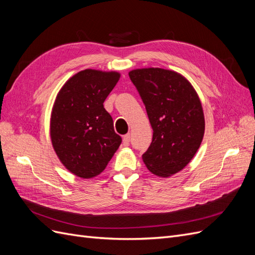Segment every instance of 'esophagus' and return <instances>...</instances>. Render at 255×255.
<instances>
[{
    "instance_id": "34e87169",
    "label": "esophagus",
    "mask_w": 255,
    "mask_h": 255,
    "mask_svg": "<svg viewBox=\"0 0 255 255\" xmlns=\"http://www.w3.org/2000/svg\"><path fill=\"white\" fill-rule=\"evenodd\" d=\"M129 141H130V136H129V134H128V135H126V136H123V139H122L123 145L128 146V145L129 144Z\"/></svg>"
}]
</instances>
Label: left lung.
I'll list each match as a JSON object with an SVG mask.
<instances>
[{"label":"left lung","instance_id":"8db88e82","mask_svg":"<svg viewBox=\"0 0 255 255\" xmlns=\"http://www.w3.org/2000/svg\"><path fill=\"white\" fill-rule=\"evenodd\" d=\"M153 128L142 160L153 174L168 177L181 171L202 142L205 121L199 96L180 73L161 68L128 72Z\"/></svg>","mask_w":255,"mask_h":255}]
</instances>
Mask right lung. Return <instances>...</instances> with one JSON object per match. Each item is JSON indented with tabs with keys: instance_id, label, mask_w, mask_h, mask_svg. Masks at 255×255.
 I'll list each match as a JSON object with an SVG mask.
<instances>
[{
	"instance_id": "obj_1",
	"label": "right lung",
	"mask_w": 255,
	"mask_h": 255,
	"mask_svg": "<svg viewBox=\"0 0 255 255\" xmlns=\"http://www.w3.org/2000/svg\"><path fill=\"white\" fill-rule=\"evenodd\" d=\"M119 79V72L86 69L65 83L54 102L50 120L54 151L82 179L101 173L122 141L103 106Z\"/></svg>"
}]
</instances>
